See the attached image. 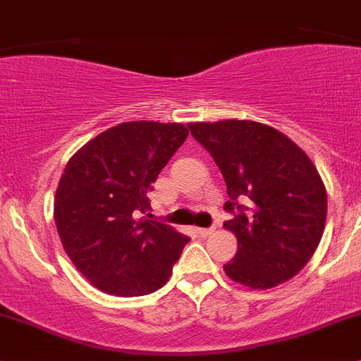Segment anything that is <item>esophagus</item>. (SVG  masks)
<instances>
[{
  "instance_id": "1",
  "label": "esophagus",
  "mask_w": 361,
  "mask_h": 361,
  "mask_svg": "<svg viewBox=\"0 0 361 361\" xmlns=\"http://www.w3.org/2000/svg\"><path fill=\"white\" fill-rule=\"evenodd\" d=\"M214 232V228H197V234L202 235V238H207V235H211Z\"/></svg>"
}]
</instances>
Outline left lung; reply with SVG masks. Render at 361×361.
Listing matches in <instances>:
<instances>
[{
  "label": "left lung",
  "mask_w": 361,
  "mask_h": 361,
  "mask_svg": "<svg viewBox=\"0 0 361 361\" xmlns=\"http://www.w3.org/2000/svg\"><path fill=\"white\" fill-rule=\"evenodd\" d=\"M188 129L227 183L225 211L234 218L224 227L234 232L238 253L225 274L251 290L292 279L314 255L326 221V188L312 160L267 123L232 118Z\"/></svg>",
  "instance_id": "obj_1"
}]
</instances>
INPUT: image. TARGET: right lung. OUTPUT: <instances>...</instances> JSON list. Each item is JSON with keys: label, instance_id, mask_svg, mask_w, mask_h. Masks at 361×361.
<instances>
[{"label": "right lung", "instance_id": "right-lung-1", "mask_svg": "<svg viewBox=\"0 0 361 361\" xmlns=\"http://www.w3.org/2000/svg\"><path fill=\"white\" fill-rule=\"evenodd\" d=\"M183 123L122 122L68 160L54 220L66 255L101 292L141 297L162 288L190 239L166 224L136 218L147 192L187 140Z\"/></svg>", "mask_w": 361, "mask_h": 361}]
</instances>
